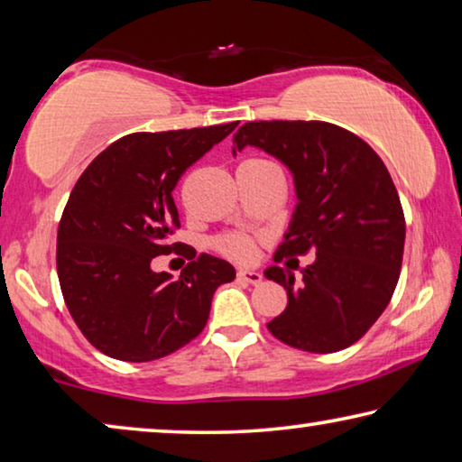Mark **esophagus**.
<instances>
[{
    "label": "esophagus",
    "mask_w": 462,
    "mask_h": 462,
    "mask_svg": "<svg viewBox=\"0 0 462 462\" xmlns=\"http://www.w3.org/2000/svg\"><path fill=\"white\" fill-rule=\"evenodd\" d=\"M238 280H243L246 283H253V285H259L263 282V275L259 271H248V269H240L238 271Z\"/></svg>",
    "instance_id": "1"
}]
</instances>
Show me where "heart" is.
<instances>
[{
    "mask_svg": "<svg viewBox=\"0 0 462 462\" xmlns=\"http://www.w3.org/2000/svg\"><path fill=\"white\" fill-rule=\"evenodd\" d=\"M216 251L236 263H251L257 254V240L245 232L222 234L216 240Z\"/></svg>",
    "mask_w": 462,
    "mask_h": 462,
    "instance_id": "1",
    "label": "heart"
}]
</instances>
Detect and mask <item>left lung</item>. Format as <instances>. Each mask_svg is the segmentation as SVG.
Segmentation results:
<instances>
[{
    "instance_id": "1",
    "label": "left lung",
    "mask_w": 462,
    "mask_h": 462,
    "mask_svg": "<svg viewBox=\"0 0 462 462\" xmlns=\"http://www.w3.org/2000/svg\"><path fill=\"white\" fill-rule=\"evenodd\" d=\"M234 143L238 152L257 145L294 174L298 205L273 261L317 254L300 285L283 267L265 271L288 291L269 333L310 354L354 346L389 306L401 275L405 216L384 162L364 139L325 121H251Z\"/></svg>"
}]
</instances>
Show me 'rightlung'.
Instances as JSON below:
<instances>
[{"label":"right lung","instance_id":"right-lung-1","mask_svg":"<svg viewBox=\"0 0 462 462\" xmlns=\"http://www.w3.org/2000/svg\"><path fill=\"white\" fill-rule=\"evenodd\" d=\"M236 125L125 135L78 179L57 230V275L71 319L102 354L152 362L185 347L208 323L217 285L236 275L205 253L179 280L150 267L180 248L171 243L177 182Z\"/></svg>","mask_w":462,"mask_h":462}]
</instances>
